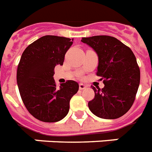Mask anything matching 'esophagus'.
Here are the masks:
<instances>
[{
    "label": "esophagus",
    "instance_id": "obj_1",
    "mask_svg": "<svg viewBox=\"0 0 152 152\" xmlns=\"http://www.w3.org/2000/svg\"><path fill=\"white\" fill-rule=\"evenodd\" d=\"M87 88V85H84V84H79V89L80 90H84Z\"/></svg>",
    "mask_w": 152,
    "mask_h": 152
}]
</instances>
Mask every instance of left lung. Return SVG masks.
Masks as SVG:
<instances>
[{"mask_svg":"<svg viewBox=\"0 0 152 152\" xmlns=\"http://www.w3.org/2000/svg\"><path fill=\"white\" fill-rule=\"evenodd\" d=\"M81 42L97 53L96 75L105 85L102 89L92 86L95 98L88 102L89 110L102 119L124 116L132 106L140 84V69L134 53L112 36L84 37Z\"/></svg>","mask_w":152,"mask_h":152,"instance_id":"8db88e82","label":"left lung"}]
</instances>
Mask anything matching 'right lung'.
<instances>
[{"label": "right lung", "mask_w": 152, "mask_h": 152, "mask_svg": "<svg viewBox=\"0 0 152 152\" xmlns=\"http://www.w3.org/2000/svg\"><path fill=\"white\" fill-rule=\"evenodd\" d=\"M73 39L45 36L27 46L17 70V84L24 105L30 114L42 122L60 121L67 116L70 100L79 85L68 80L56 87L54 67L63 65Z\"/></svg>", "instance_id": "add662e5"}]
</instances>
